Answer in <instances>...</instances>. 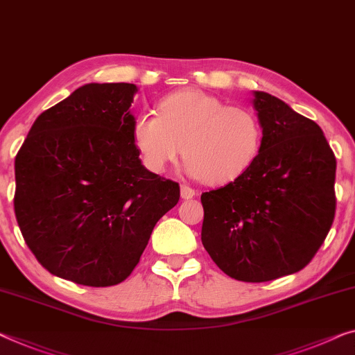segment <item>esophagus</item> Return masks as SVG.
<instances>
[{
  "instance_id": "obj_1",
  "label": "esophagus",
  "mask_w": 355,
  "mask_h": 355,
  "mask_svg": "<svg viewBox=\"0 0 355 355\" xmlns=\"http://www.w3.org/2000/svg\"><path fill=\"white\" fill-rule=\"evenodd\" d=\"M180 194H182V199L188 200V199H193L194 198L196 191H194L193 188H189V187H187V184H183L182 189H180Z\"/></svg>"
}]
</instances>
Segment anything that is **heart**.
I'll list each match as a JSON object with an SVG mask.
<instances>
[{
  "mask_svg": "<svg viewBox=\"0 0 355 355\" xmlns=\"http://www.w3.org/2000/svg\"><path fill=\"white\" fill-rule=\"evenodd\" d=\"M263 137L255 111L231 107L198 89L167 95L157 116L140 111L132 123V140L148 171L166 172L183 146L187 172L211 187L244 175L258 159Z\"/></svg>",
  "mask_w": 355,
  "mask_h": 355,
  "instance_id": "b5f03b06",
  "label": "heart"
}]
</instances>
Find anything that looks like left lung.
Masks as SVG:
<instances>
[{
  "instance_id": "1",
  "label": "left lung",
  "mask_w": 355,
  "mask_h": 355,
  "mask_svg": "<svg viewBox=\"0 0 355 355\" xmlns=\"http://www.w3.org/2000/svg\"><path fill=\"white\" fill-rule=\"evenodd\" d=\"M263 124L255 164L226 187L202 193L200 239L225 274L268 282L298 272L335 218L336 159L324 132L271 94L253 92Z\"/></svg>"
}]
</instances>
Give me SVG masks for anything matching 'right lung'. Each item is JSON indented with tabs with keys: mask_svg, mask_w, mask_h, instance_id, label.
<instances>
[{
	"mask_svg": "<svg viewBox=\"0 0 355 355\" xmlns=\"http://www.w3.org/2000/svg\"><path fill=\"white\" fill-rule=\"evenodd\" d=\"M135 92L129 83L76 89L42 111L15 156V218L54 276L89 287L123 282L178 202V183L141 166Z\"/></svg>",
	"mask_w": 355,
	"mask_h": 355,
	"instance_id": "1",
	"label": "right lung"
}]
</instances>
